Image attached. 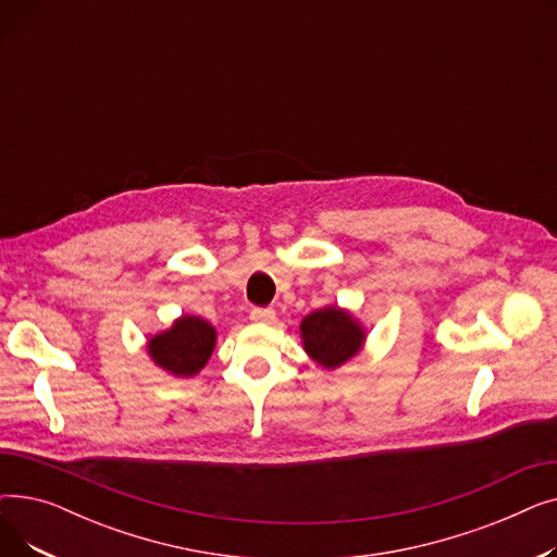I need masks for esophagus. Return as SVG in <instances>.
Here are the masks:
<instances>
[{
    "instance_id": "obj_1",
    "label": "esophagus",
    "mask_w": 557,
    "mask_h": 557,
    "mask_svg": "<svg viewBox=\"0 0 557 557\" xmlns=\"http://www.w3.org/2000/svg\"><path fill=\"white\" fill-rule=\"evenodd\" d=\"M250 320H252V323H267L269 325L275 320V311L269 309V307H255L250 311Z\"/></svg>"
}]
</instances>
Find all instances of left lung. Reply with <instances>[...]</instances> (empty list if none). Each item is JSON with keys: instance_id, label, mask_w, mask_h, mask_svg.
Segmentation results:
<instances>
[{"instance_id": "left-lung-1", "label": "left lung", "mask_w": 557, "mask_h": 557, "mask_svg": "<svg viewBox=\"0 0 557 557\" xmlns=\"http://www.w3.org/2000/svg\"><path fill=\"white\" fill-rule=\"evenodd\" d=\"M302 343L307 355L323 368H338L352 359L366 338L357 320L343 309L327 307L309 313L302 325Z\"/></svg>"}]
</instances>
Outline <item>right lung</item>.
I'll list each match as a JSON object with an SVG mask.
<instances>
[{
    "instance_id": "1",
    "label": "right lung",
    "mask_w": 557,
    "mask_h": 557,
    "mask_svg": "<svg viewBox=\"0 0 557 557\" xmlns=\"http://www.w3.org/2000/svg\"><path fill=\"white\" fill-rule=\"evenodd\" d=\"M216 343L214 327L198 315H183L171 330L149 341L151 359L175 376H191L208 363Z\"/></svg>"
}]
</instances>
